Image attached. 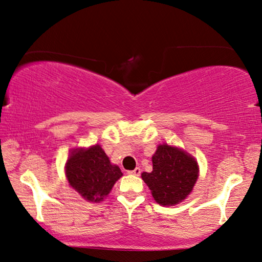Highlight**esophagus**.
Wrapping results in <instances>:
<instances>
[{
  "mask_svg": "<svg viewBox=\"0 0 262 262\" xmlns=\"http://www.w3.org/2000/svg\"><path fill=\"white\" fill-rule=\"evenodd\" d=\"M127 173L130 175H135V177H139L140 173H141V169L139 168V167H137V168H135L134 170H128Z\"/></svg>",
  "mask_w": 262,
  "mask_h": 262,
  "instance_id": "34e87169",
  "label": "esophagus"
}]
</instances>
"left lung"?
<instances>
[{
    "label": "left lung",
    "instance_id": "1",
    "mask_svg": "<svg viewBox=\"0 0 262 262\" xmlns=\"http://www.w3.org/2000/svg\"><path fill=\"white\" fill-rule=\"evenodd\" d=\"M153 170L141 174L153 199L161 205H174L190 194L199 178L194 158L182 149L160 145L152 157Z\"/></svg>",
    "mask_w": 262,
    "mask_h": 262
}]
</instances>
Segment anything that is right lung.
<instances>
[{
	"label": "right lung",
	"instance_id": "obj_1",
	"mask_svg": "<svg viewBox=\"0 0 262 262\" xmlns=\"http://www.w3.org/2000/svg\"><path fill=\"white\" fill-rule=\"evenodd\" d=\"M123 173L111 165L100 145L88 149H74L66 164L68 182L83 199L100 202L113 189Z\"/></svg>",
	"mask_w": 262,
	"mask_h": 262
}]
</instances>
